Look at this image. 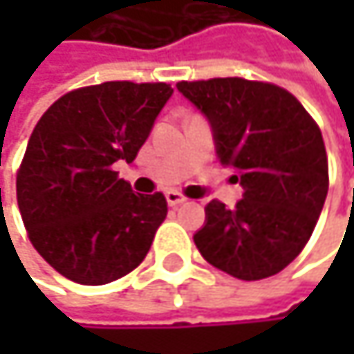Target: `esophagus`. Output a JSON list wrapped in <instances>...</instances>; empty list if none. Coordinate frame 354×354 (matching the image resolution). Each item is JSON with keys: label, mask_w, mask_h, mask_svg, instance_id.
Masks as SVG:
<instances>
[{"label": "esophagus", "mask_w": 354, "mask_h": 354, "mask_svg": "<svg viewBox=\"0 0 354 354\" xmlns=\"http://www.w3.org/2000/svg\"><path fill=\"white\" fill-rule=\"evenodd\" d=\"M166 201H168L170 207H178V205H182L186 201V196L182 192H178V190H168L166 192Z\"/></svg>", "instance_id": "esophagus-1"}]
</instances>
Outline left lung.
Segmentation results:
<instances>
[{"instance_id": "obj_1", "label": "left lung", "mask_w": 354, "mask_h": 354, "mask_svg": "<svg viewBox=\"0 0 354 354\" xmlns=\"http://www.w3.org/2000/svg\"><path fill=\"white\" fill-rule=\"evenodd\" d=\"M176 88L211 122L221 166L238 172L244 198L205 207L194 234L215 268L258 281L281 272L306 248L328 194V156L318 122L301 102L268 82L213 77Z\"/></svg>"}]
</instances>
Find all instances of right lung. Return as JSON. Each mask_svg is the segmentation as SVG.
Returning a JSON list of instances; mask_svg holds the SVG:
<instances>
[{
	"mask_svg": "<svg viewBox=\"0 0 354 354\" xmlns=\"http://www.w3.org/2000/svg\"><path fill=\"white\" fill-rule=\"evenodd\" d=\"M164 82H104L67 92L36 122L16 196L36 252L80 285L135 270L168 215L162 192L135 194L114 162H133L172 96Z\"/></svg>",
	"mask_w": 354,
	"mask_h": 354,
	"instance_id": "1",
	"label": "right lung"
}]
</instances>
